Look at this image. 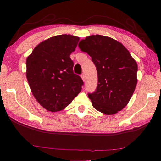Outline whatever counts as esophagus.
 I'll use <instances>...</instances> for the list:
<instances>
[{"instance_id":"obj_1","label":"esophagus","mask_w":161,"mask_h":161,"mask_svg":"<svg viewBox=\"0 0 161 161\" xmlns=\"http://www.w3.org/2000/svg\"><path fill=\"white\" fill-rule=\"evenodd\" d=\"M81 79H82V80L83 81H85V80H86V77H85V75L84 74H81Z\"/></svg>"}]
</instances>
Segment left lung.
Returning a JSON list of instances; mask_svg holds the SVG:
<instances>
[{
	"label": "left lung",
	"mask_w": 161,
	"mask_h": 161,
	"mask_svg": "<svg viewBox=\"0 0 161 161\" xmlns=\"http://www.w3.org/2000/svg\"><path fill=\"white\" fill-rule=\"evenodd\" d=\"M79 47L92 57L96 66L98 84L89 93L92 106L107 115L126 107L137 84L138 66L127 49L113 38L96 35L81 40Z\"/></svg>",
	"instance_id": "left-lung-1"
}]
</instances>
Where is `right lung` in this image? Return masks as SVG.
<instances>
[{"mask_svg": "<svg viewBox=\"0 0 161 161\" xmlns=\"http://www.w3.org/2000/svg\"><path fill=\"white\" fill-rule=\"evenodd\" d=\"M80 37L71 35L52 37L35 47L26 59V77L35 99L52 112L70 104L84 82L73 72L70 54Z\"/></svg>", "mask_w": 161, "mask_h": 161, "instance_id": "1", "label": "right lung"}]
</instances>
